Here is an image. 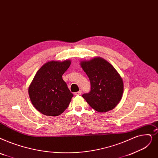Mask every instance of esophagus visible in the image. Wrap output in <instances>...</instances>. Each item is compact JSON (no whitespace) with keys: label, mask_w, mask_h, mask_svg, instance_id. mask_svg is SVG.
Segmentation results:
<instances>
[{"label":"esophagus","mask_w":158,"mask_h":158,"mask_svg":"<svg viewBox=\"0 0 158 158\" xmlns=\"http://www.w3.org/2000/svg\"><path fill=\"white\" fill-rule=\"evenodd\" d=\"M81 92H82V91H81V90H79V92H75V93L74 94V95H80L81 94Z\"/></svg>","instance_id":"esophagus-1"}]
</instances>
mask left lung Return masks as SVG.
I'll use <instances>...</instances> for the list:
<instances>
[{"mask_svg":"<svg viewBox=\"0 0 158 158\" xmlns=\"http://www.w3.org/2000/svg\"><path fill=\"white\" fill-rule=\"evenodd\" d=\"M80 64L91 84L90 92L83 94V98L99 112H106L114 109L123 97L124 87L123 79L117 70L100 57L82 60Z\"/></svg>","mask_w":158,"mask_h":158,"instance_id":"obj_1","label":"left lung"}]
</instances>
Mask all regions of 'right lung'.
I'll return each mask as SVG.
<instances>
[{
	"mask_svg": "<svg viewBox=\"0 0 158 158\" xmlns=\"http://www.w3.org/2000/svg\"><path fill=\"white\" fill-rule=\"evenodd\" d=\"M70 60H51L40 68L28 88L31 103L45 115L58 116L69 105L73 94L62 78Z\"/></svg>",
	"mask_w": 158,
	"mask_h": 158,
	"instance_id": "add662e5",
	"label": "right lung"
}]
</instances>
